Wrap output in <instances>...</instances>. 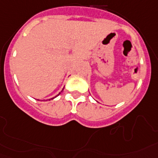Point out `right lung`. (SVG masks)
Returning <instances> with one entry per match:
<instances>
[{
  "label": "right lung",
  "instance_id": "obj_1",
  "mask_svg": "<svg viewBox=\"0 0 158 158\" xmlns=\"http://www.w3.org/2000/svg\"><path fill=\"white\" fill-rule=\"evenodd\" d=\"M63 89H62V91H63ZM62 91H61V92H62ZM58 94V95H59ZM55 98H56V97H55ZM53 98H52V99H53Z\"/></svg>",
  "mask_w": 158,
  "mask_h": 158
}]
</instances>
